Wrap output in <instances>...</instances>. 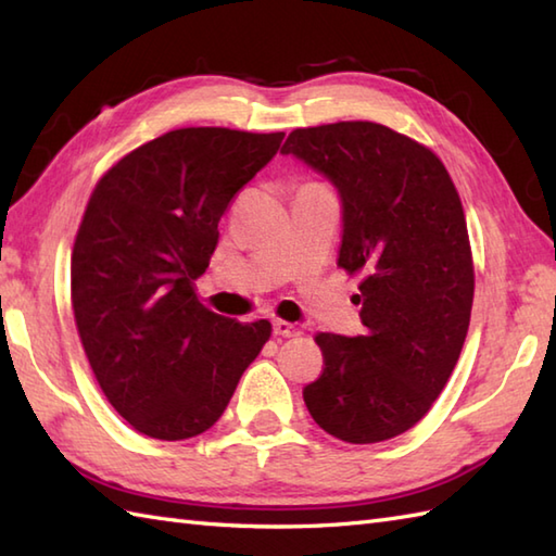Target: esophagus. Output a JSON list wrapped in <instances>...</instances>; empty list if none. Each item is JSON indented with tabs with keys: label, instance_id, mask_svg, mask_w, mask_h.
Returning a JSON list of instances; mask_svg holds the SVG:
<instances>
[{
	"label": "esophagus",
	"instance_id": "1",
	"mask_svg": "<svg viewBox=\"0 0 556 556\" xmlns=\"http://www.w3.org/2000/svg\"><path fill=\"white\" fill-rule=\"evenodd\" d=\"M271 332H275L277 337H299V334H301L299 329H296V325L285 323V320H275V323H271Z\"/></svg>",
	"mask_w": 556,
	"mask_h": 556
}]
</instances>
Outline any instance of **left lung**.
<instances>
[{
    "mask_svg": "<svg viewBox=\"0 0 556 556\" xmlns=\"http://www.w3.org/2000/svg\"><path fill=\"white\" fill-rule=\"evenodd\" d=\"M281 152L337 188V265L363 277L353 303L365 334L315 337L325 368L303 401L337 440H392L430 410L468 334L476 279L460 198L432 150L382 124L296 128Z\"/></svg>",
    "mask_w": 556,
    "mask_h": 556,
    "instance_id": "left-lung-1",
    "label": "left lung"
}]
</instances>
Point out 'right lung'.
<instances>
[{"mask_svg":"<svg viewBox=\"0 0 556 556\" xmlns=\"http://www.w3.org/2000/svg\"><path fill=\"white\" fill-rule=\"evenodd\" d=\"M285 134L176 128L98 181L71 255V305L104 396L131 428L188 440L219 420L269 339L198 301L231 198Z\"/></svg>","mask_w":556,"mask_h":556,"instance_id":"obj_1","label":"right lung"}]
</instances>
